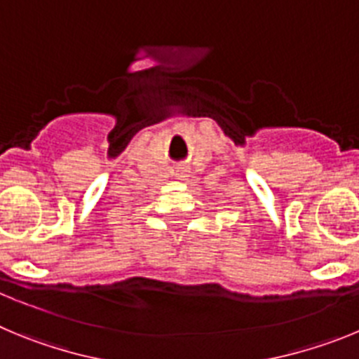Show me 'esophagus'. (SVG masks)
<instances>
[{"instance_id": "34e87169", "label": "esophagus", "mask_w": 359, "mask_h": 359, "mask_svg": "<svg viewBox=\"0 0 359 359\" xmlns=\"http://www.w3.org/2000/svg\"><path fill=\"white\" fill-rule=\"evenodd\" d=\"M187 177H189V168H180V170H179V179L180 180H187Z\"/></svg>"}]
</instances>
